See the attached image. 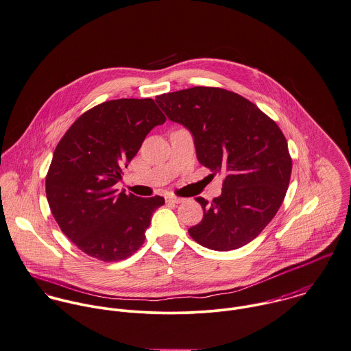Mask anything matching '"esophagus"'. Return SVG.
Segmentation results:
<instances>
[{
	"label": "esophagus",
	"instance_id": "esophagus-1",
	"mask_svg": "<svg viewBox=\"0 0 351 351\" xmlns=\"http://www.w3.org/2000/svg\"><path fill=\"white\" fill-rule=\"evenodd\" d=\"M165 202H167V203L179 204V203L184 202V199H183V197H178V196H172V195H168V196H165Z\"/></svg>",
	"mask_w": 351,
	"mask_h": 351
}]
</instances>
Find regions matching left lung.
Segmentation results:
<instances>
[{
	"instance_id": "obj_1",
	"label": "left lung",
	"mask_w": 351,
	"mask_h": 351,
	"mask_svg": "<svg viewBox=\"0 0 351 351\" xmlns=\"http://www.w3.org/2000/svg\"><path fill=\"white\" fill-rule=\"evenodd\" d=\"M156 102L190 130L199 162L225 173L218 197H196L203 219L189 233L211 250L245 246L272 221L288 190L292 160L282 132L254 104L218 87L161 94Z\"/></svg>"
}]
</instances>
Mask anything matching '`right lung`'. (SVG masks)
Here are the masks:
<instances>
[{"instance_id":"obj_1","label":"right lung","mask_w":351,"mask_h":351,"mask_svg":"<svg viewBox=\"0 0 351 351\" xmlns=\"http://www.w3.org/2000/svg\"><path fill=\"white\" fill-rule=\"evenodd\" d=\"M164 122L151 98L114 99L82 114L59 141L45 194L59 228L83 253L119 261L144 243L164 197L117 194L114 184L147 134Z\"/></svg>"}]
</instances>
